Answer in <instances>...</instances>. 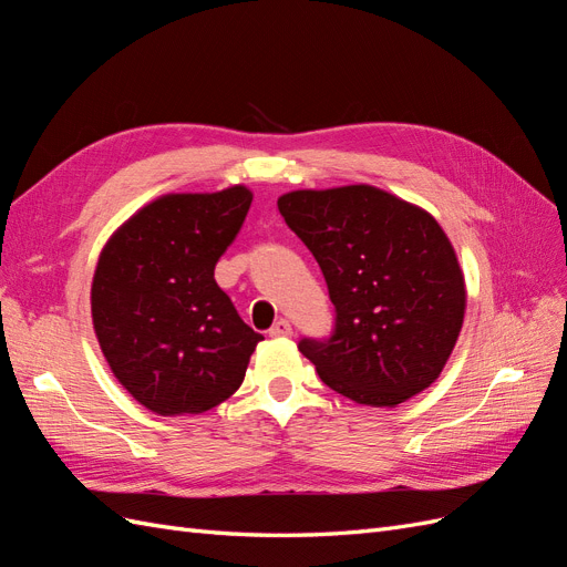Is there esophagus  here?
I'll list each match as a JSON object with an SVG mask.
<instances>
[{"mask_svg":"<svg viewBox=\"0 0 567 567\" xmlns=\"http://www.w3.org/2000/svg\"><path fill=\"white\" fill-rule=\"evenodd\" d=\"M290 333H293V329H290V323H288L286 319H279V321L274 323L271 329H269V336H271V338H286V336H290Z\"/></svg>","mask_w":567,"mask_h":567,"instance_id":"obj_1","label":"esophagus"}]
</instances>
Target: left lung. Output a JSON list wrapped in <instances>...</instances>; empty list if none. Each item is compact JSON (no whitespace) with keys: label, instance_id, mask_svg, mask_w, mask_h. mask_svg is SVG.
<instances>
[{"label":"left lung","instance_id":"left-lung-1","mask_svg":"<svg viewBox=\"0 0 567 567\" xmlns=\"http://www.w3.org/2000/svg\"><path fill=\"white\" fill-rule=\"evenodd\" d=\"M277 203L336 305L333 336L298 346L319 379L367 406L431 388L466 315V281L437 219L371 184L298 188Z\"/></svg>","mask_w":567,"mask_h":567}]
</instances>
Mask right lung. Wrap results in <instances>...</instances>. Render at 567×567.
I'll return each mask as SVG.
<instances>
[{
	"mask_svg": "<svg viewBox=\"0 0 567 567\" xmlns=\"http://www.w3.org/2000/svg\"><path fill=\"white\" fill-rule=\"evenodd\" d=\"M252 192L165 194L120 225L99 255L92 323L106 362L158 416L203 414L241 388L262 340L215 281Z\"/></svg>",
	"mask_w": 567,
	"mask_h": 567,
	"instance_id": "right-lung-1",
	"label": "right lung"
}]
</instances>
